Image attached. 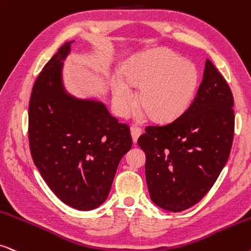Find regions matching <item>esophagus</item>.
<instances>
[{
	"mask_svg": "<svg viewBox=\"0 0 251 251\" xmlns=\"http://www.w3.org/2000/svg\"><path fill=\"white\" fill-rule=\"evenodd\" d=\"M130 132H131V137H132L133 143H136L137 142L139 136H141L142 129L138 128V126H132V128L130 129Z\"/></svg>",
	"mask_w": 251,
	"mask_h": 251,
	"instance_id": "obj_1",
	"label": "esophagus"
}]
</instances>
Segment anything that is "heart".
<instances>
[{
    "label": "heart",
    "instance_id": "obj_1",
    "mask_svg": "<svg viewBox=\"0 0 251 251\" xmlns=\"http://www.w3.org/2000/svg\"><path fill=\"white\" fill-rule=\"evenodd\" d=\"M123 78L112 85L116 113L126 116L136 105V93L130 86L141 87L138 101L155 122H171L187 109L197 86V71L190 62L180 60L167 50L148 51L123 67Z\"/></svg>",
    "mask_w": 251,
    "mask_h": 251
}]
</instances>
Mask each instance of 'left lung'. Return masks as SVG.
Masks as SVG:
<instances>
[{"instance_id":"8db88e82","label":"left lung","mask_w":251,"mask_h":251,"mask_svg":"<svg viewBox=\"0 0 251 251\" xmlns=\"http://www.w3.org/2000/svg\"><path fill=\"white\" fill-rule=\"evenodd\" d=\"M234 100L225 78L207 58L194 101L173 122L149 126L139 136L152 201L181 212L209 193L228 160Z\"/></svg>"}]
</instances>
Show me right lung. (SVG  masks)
I'll list each match as a JSON object with an SVG mask.
<instances>
[{"mask_svg": "<svg viewBox=\"0 0 251 251\" xmlns=\"http://www.w3.org/2000/svg\"><path fill=\"white\" fill-rule=\"evenodd\" d=\"M66 42L32 89L28 141L34 165L51 191L74 209L93 210L108 197L116 169L131 149L129 126L102 102L71 97L62 84Z\"/></svg>", "mask_w": 251, "mask_h": 251, "instance_id": "obj_1", "label": "right lung"}]
</instances>
